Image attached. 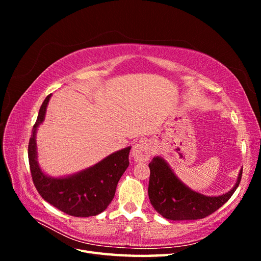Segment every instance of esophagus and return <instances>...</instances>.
<instances>
[{
  "instance_id": "34e87169",
  "label": "esophagus",
  "mask_w": 261,
  "mask_h": 261,
  "mask_svg": "<svg viewBox=\"0 0 261 261\" xmlns=\"http://www.w3.org/2000/svg\"><path fill=\"white\" fill-rule=\"evenodd\" d=\"M132 154L137 162H146L152 154V147L147 140H140L133 148Z\"/></svg>"
}]
</instances>
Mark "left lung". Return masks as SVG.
I'll return each mask as SVG.
<instances>
[{
  "instance_id": "left-lung-1",
  "label": "left lung",
  "mask_w": 261,
  "mask_h": 261,
  "mask_svg": "<svg viewBox=\"0 0 261 261\" xmlns=\"http://www.w3.org/2000/svg\"><path fill=\"white\" fill-rule=\"evenodd\" d=\"M149 168L150 202L162 217L173 221L198 220L210 216L231 198L241 183L243 173L241 170L238 181L230 192L218 197H209L186 187L160 156L153 158Z\"/></svg>"
}]
</instances>
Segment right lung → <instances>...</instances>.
I'll use <instances>...</instances> for the list:
<instances>
[{"instance_id":"1","label":"right lung","mask_w":261,"mask_h":261,"mask_svg":"<svg viewBox=\"0 0 261 261\" xmlns=\"http://www.w3.org/2000/svg\"><path fill=\"white\" fill-rule=\"evenodd\" d=\"M50 98L51 94L44 99L39 110L33 135L29 139L28 159L33 181L45 201L66 215L82 218L97 216L105 211L114 198L118 180L129 164L130 147L110 154L92 168L72 176L52 178L44 175L37 162L35 135L39 124L44 120Z\"/></svg>"}]
</instances>
